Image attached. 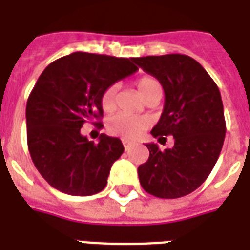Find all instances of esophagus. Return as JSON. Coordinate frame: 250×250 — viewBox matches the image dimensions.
Wrapping results in <instances>:
<instances>
[{"label":"esophagus","mask_w":250,"mask_h":250,"mask_svg":"<svg viewBox=\"0 0 250 250\" xmlns=\"http://www.w3.org/2000/svg\"><path fill=\"white\" fill-rule=\"evenodd\" d=\"M122 143H123V146H125V150H129V149L133 146V143H131V141H128V140H125V139L122 140Z\"/></svg>","instance_id":"1"}]
</instances>
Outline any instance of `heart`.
Wrapping results in <instances>:
<instances>
[{
	"instance_id": "heart-1",
	"label": "heart",
	"mask_w": 250,
	"mask_h": 250,
	"mask_svg": "<svg viewBox=\"0 0 250 250\" xmlns=\"http://www.w3.org/2000/svg\"><path fill=\"white\" fill-rule=\"evenodd\" d=\"M136 88L141 98L146 101L154 96H162V85L160 80L154 76L145 75L136 80ZM115 94L117 86H107L101 96V107L104 111L109 113L115 105ZM148 128V121L144 117H131L125 114H118L113 117L107 123V129L110 133L125 137V139H136Z\"/></svg>"
}]
</instances>
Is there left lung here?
I'll list each match as a JSON object with an SVG mask.
<instances>
[{"instance_id":"8db88e82","label":"left lung","mask_w":250,"mask_h":250,"mask_svg":"<svg viewBox=\"0 0 250 250\" xmlns=\"http://www.w3.org/2000/svg\"><path fill=\"white\" fill-rule=\"evenodd\" d=\"M133 62L160 80L165 106L152 129L154 137L174 136V146L161 150L146 144L149 158L137 174L145 192L179 198L196 190L221 154L226 121L221 92L197 61L184 54L148 56Z\"/></svg>"}]
</instances>
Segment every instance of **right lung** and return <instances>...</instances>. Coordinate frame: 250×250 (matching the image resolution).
Segmentation results:
<instances>
[{
    "label": "right lung",
    "instance_id": "obj_1",
    "mask_svg": "<svg viewBox=\"0 0 250 250\" xmlns=\"http://www.w3.org/2000/svg\"><path fill=\"white\" fill-rule=\"evenodd\" d=\"M137 70L133 58L76 52L42 71L25 107L27 143L33 164L53 188L71 196L105 188L125 146L105 133L96 144L80 128L85 122L101 125L94 121L104 115V90Z\"/></svg>",
    "mask_w": 250,
    "mask_h": 250
}]
</instances>
